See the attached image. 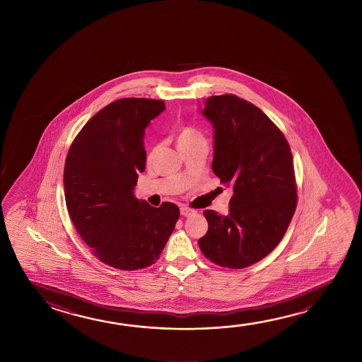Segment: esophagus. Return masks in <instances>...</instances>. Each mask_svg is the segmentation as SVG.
Wrapping results in <instances>:
<instances>
[{"label": "esophagus", "instance_id": "esophagus-1", "mask_svg": "<svg viewBox=\"0 0 362 362\" xmlns=\"http://www.w3.org/2000/svg\"><path fill=\"white\" fill-rule=\"evenodd\" d=\"M194 214H196V211H194V209H190V208L188 207L180 208V214L184 216V217H189V216Z\"/></svg>", "mask_w": 362, "mask_h": 362}]
</instances>
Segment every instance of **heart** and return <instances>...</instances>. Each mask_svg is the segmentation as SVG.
I'll use <instances>...</instances> for the list:
<instances>
[{
    "label": "heart",
    "instance_id": "obj_1",
    "mask_svg": "<svg viewBox=\"0 0 362 362\" xmlns=\"http://www.w3.org/2000/svg\"><path fill=\"white\" fill-rule=\"evenodd\" d=\"M197 140H203L201 132L192 129V127H183L182 130L179 131L177 135V143L178 146L182 145H187V144L193 143Z\"/></svg>",
    "mask_w": 362,
    "mask_h": 362
}]
</instances>
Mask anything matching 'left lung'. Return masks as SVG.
Here are the masks:
<instances>
[{"label": "left lung", "instance_id": "left-lung-1", "mask_svg": "<svg viewBox=\"0 0 362 362\" xmlns=\"http://www.w3.org/2000/svg\"><path fill=\"white\" fill-rule=\"evenodd\" d=\"M202 115L212 124V170L231 187L226 216L204 211L208 231L198 240L203 255L219 267L255 264L281 241L296 207L291 146L260 108L223 95L208 97Z\"/></svg>", "mask_w": 362, "mask_h": 362}]
</instances>
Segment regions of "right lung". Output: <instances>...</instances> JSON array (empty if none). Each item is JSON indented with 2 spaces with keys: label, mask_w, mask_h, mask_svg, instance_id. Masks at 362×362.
Returning a JSON list of instances; mask_svg holds the SVG:
<instances>
[{
  "label": "right lung",
  "mask_w": 362,
  "mask_h": 362,
  "mask_svg": "<svg viewBox=\"0 0 362 362\" xmlns=\"http://www.w3.org/2000/svg\"><path fill=\"white\" fill-rule=\"evenodd\" d=\"M164 101L121 98L95 113L66 155L64 194L71 219L102 262L119 270L155 264L179 218L164 202L151 207L135 197L145 170L144 135Z\"/></svg>",
  "instance_id": "1"
}]
</instances>
